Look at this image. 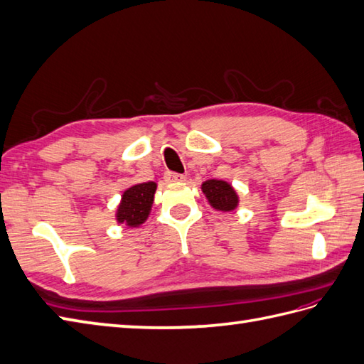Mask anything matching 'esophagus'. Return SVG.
<instances>
[{
	"mask_svg": "<svg viewBox=\"0 0 364 364\" xmlns=\"http://www.w3.org/2000/svg\"><path fill=\"white\" fill-rule=\"evenodd\" d=\"M165 181L166 182H182L185 181L183 174H177V173H166L165 174Z\"/></svg>",
	"mask_w": 364,
	"mask_h": 364,
	"instance_id": "1",
	"label": "esophagus"
}]
</instances>
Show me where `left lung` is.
Returning a JSON list of instances; mask_svg holds the SVG:
<instances>
[{
    "instance_id": "left-lung-1",
    "label": "left lung",
    "mask_w": 364,
    "mask_h": 364,
    "mask_svg": "<svg viewBox=\"0 0 364 364\" xmlns=\"http://www.w3.org/2000/svg\"><path fill=\"white\" fill-rule=\"evenodd\" d=\"M202 191L205 194L210 205L218 211H233L237 203L239 198L235 188L225 181L210 179L202 183Z\"/></svg>"
}]
</instances>
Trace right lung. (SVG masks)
Masks as SVG:
<instances>
[{
	"instance_id": "right-lung-1",
	"label": "right lung",
	"mask_w": 364,
	"mask_h": 364,
	"mask_svg": "<svg viewBox=\"0 0 364 364\" xmlns=\"http://www.w3.org/2000/svg\"><path fill=\"white\" fill-rule=\"evenodd\" d=\"M156 188V182H144L132 185L123 191L122 200L115 211L117 223L127 224L128 227H139L144 224L151 211Z\"/></svg>"
}]
</instances>
